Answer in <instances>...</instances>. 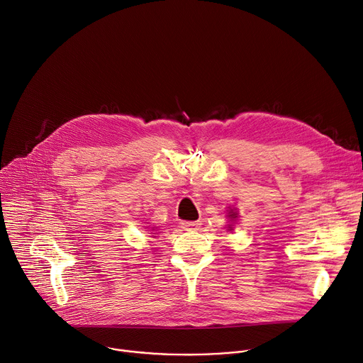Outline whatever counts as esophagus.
<instances>
[{
	"label": "esophagus",
	"mask_w": 363,
	"mask_h": 363,
	"mask_svg": "<svg viewBox=\"0 0 363 363\" xmlns=\"http://www.w3.org/2000/svg\"><path fill=\"white\" fill-rule=\"evenodd\" d=\"M181 227L184 230H200L201 221H182Z\"/></svg>",
	"instance_id": "34e87169"
}]
</instances>
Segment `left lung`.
<instances>
[{"instance_id": "left-lung-1", "label": "left lung", "mask_w": 363, "mask_h": 363, "mask_svg": "<svg viewBox=\"0 0 363 363\" xmlns=\"http://www.w3.org/2000/svg\"><path fill=\"white\" fill-rule=\"evenodd\" d=\"M228 217L232 218V220H235V218L238 217V213H235L233 210H230V211H228ZM228 230H232V227H228Z\"/></svg>"}]
</instances>
